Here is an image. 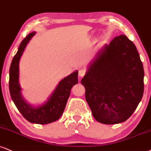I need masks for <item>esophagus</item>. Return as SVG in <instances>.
Wrapping results in <instances>:
<instances>
[{
    "label": "esophagus",
    "instance_id": "1",
    "mask_svg": "<svg viewBox=\"0 0 151 151\" xmlns=\"http://www.w3.org/2000/svg\"><path fill=\"white\" fill-rule=\"evenodd\" d=\"M86 73V70L85 69H80L78 71V75L80 77H83Z\"/></svg>",
    "mask_w": 151,
    "mask_h": 151
}]
</instances>
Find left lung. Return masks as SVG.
I'll return each instance as SVG.
<instances>
[{"instance_id":"8db88e82","label":"left lung","mask_w":151,"mask_h":151,"mask_svg":"<svg viewBox=\"0 0 151 151\" xmlns=\"http://www.w3.org/2000/svg\"><path fill=\"white\" fill-rule=\"evenodd\" d=\"M144 70L137 47L124 35L99 51L81 80L95 120L103 124L124 122L144 94Z\"/></svg>"}]
</instances>
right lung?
Returning <instances> with one entry per match:
<instances>
[{
    "mask_svg": "<svg viewBox=\"0 0 151 151\" xmlns=\"http://www.w3.org/2000/svg\"><path fill=\"white\" fill-rule=\"evenodd\" d=\"M35 34L36 32L29 33L22 40L12 59L10 68L9 89L13 102L24 118L31 123L45 124L55 122L61 116L69 97L70 90L78 82V72L76 70L61 80L47 101L42 105L33 107L27 103L22 95L19 83V63L26 46Z\"/></svg>",
    "mask_w": 151,
    "mask_h": 151,
    "instance_id": "right-lung-1",
    "label": "right lung"
}]
</instances>
